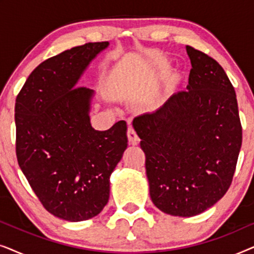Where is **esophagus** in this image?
<instances>
[{"mask_svg": "<svg viewBox=\"0 0 254 254\" xmlns=\"http://www.w3.org/2000/svg\"><path fill=\"white\" fill-rule=\"evenodd\" d=\"M128 140H129L130 144H137L138 142H140V137H138V135L136 134V131L133 127H129L128 128Z\"/></svg>", "mask_w": 254, "mask_h": 254, "instance_id": "1", "label": "esophagus"}]
</instances>
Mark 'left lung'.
<instances>
[{
  "label": "left lung",
  "mask_w": 254,
  "mask_h": 254,
  "mask_svg": "<svg viewBox=\"0 0 254 254\" xmlns=\"http://www.w3.org/2000/svg\"><path fill=\"white\" fill-rule=\"evenodd\" d=\"M186 51L192 64L187 90L134 119L152 202L182 217L203 213L223 197L242 147L237 98L224 69L203 52Z\"/></svg>",
  "instance_id": "obj_1"
}]
</instances>
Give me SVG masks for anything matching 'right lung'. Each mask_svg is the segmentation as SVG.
Segmentation results:
<instances>
[{
    "mask_svg": "<svg viewBox=\"0 0 254 254\" xmlns=\"http://www.w3.org/2000/svg\"><path fill=\"white\" fill-rule=\"evenodd\" d=\"M107 41L88 43L41 62L16 98V155L45 209L78 222L98 215L110 197V176L126 150L127 125L90 124L93 90L76 86Z\"/></svg>",
    "mask_w": 254,
    "mask_h": 254,
    "instance_id": "add662e5",
    "label": "right lung"
}]
</instances>
